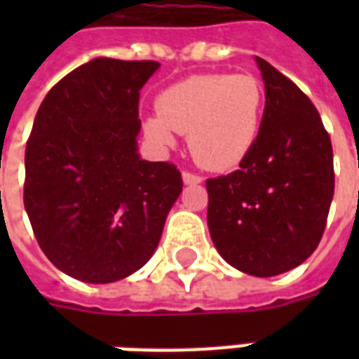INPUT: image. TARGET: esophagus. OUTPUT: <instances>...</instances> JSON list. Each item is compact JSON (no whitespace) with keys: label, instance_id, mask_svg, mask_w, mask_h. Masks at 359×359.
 Listing matches in <instances>:
<instances>
[{"label":"esophagus","instance_id":"34e87169","mask_svg":"<svg viewBox=\"0 0 359 359\" xmlns=\"http://www.w3.org/2000/svg\"><path fill=\"white\" fill-rule=\"evenodd\" d=\"M182 180H184V184H200L202 182V177L200 175H194V172H182Z\"/></svg>","mask_w":359,"mask_h":359}]
</instances>
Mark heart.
I'll return each instance as SVG.
<instances>
[{
	"label": "heart",
	"instance_id": "obj_1",
	"mask_svg": "<svg viewBox=\"0 0 359 359\" xmlns=\"http://www.w3.org/2000/svg\"><path fill=\"white\" fill-rule=\"evenodd\" d=\"M265 90L254 74H194L157 97V113L144 118V133L157 146L188 134L196 161L213 171L233 169L254 146L264 118Z\"/></svg>",
	"mask_w": 359,
	"mask_h": 359
}]
</instances>
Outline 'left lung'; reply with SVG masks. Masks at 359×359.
Wrapping results in <instances>:
<instances>
[{
	"label": "left lung",
	"instance_id": "obj_1",
	"mask_svg": "<svg viewBox=\"0 0 359 359\" xmlns=\"http://www.w3.org/2000/svg\"><path fill=\"white\" fill-rule=\"evenodd\" d=\"M265 109L248 156L208 179V226L225 259L254 277L304 264L323 236L334 194L331 138L316 105L290 79L256 57Z\"/></svg>",
	"mask_w": 359,
	"mask_h": 359
}]
</instances>
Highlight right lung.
<instances>
[{"label":"right lung","instance_id":"1","mask_svg":"<svg viewBox=\"0 0 359 359\" xmlns=\"http://www.w3.org/2000/svg\"><path fill=\"white\" fill-rule=\"evenodd\" d=\"M157 61L97 57L43 97L25 154V210L69 277L113 283L154 256L182 192L179 169L140 159L138 100Z\"/></svg>","mask_w":359,"mask_h":359}]
</instances>
